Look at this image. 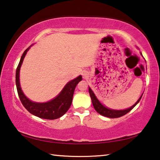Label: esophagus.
Listing matches in <instances>:
<instances>
[{"instance_id": "1", "label": "esophagus", "mask_w": 160, "mask_h": 160, "mask_svg": "<svg viewBox=\"0 0 160 160\" xmlns=\"http://www.w3.org/2000/svg\"><path fill=\"white\" fill-rule=\"evenodd\" d=\"M82 75H83V77L85 78H87L88 77V72H85V71H84L83 72H82Z\"/></svg>"}]
</instances>
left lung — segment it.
<instances>
[{"mask_svg": "<svg viewBox=\"0 0 160 160\" xmlns=\"http://www.w3.org/2000/svg\"><path fill=\"white\" fill-rule=\"evenodd\" d=\"M140 54L142 55L141 53H140ZM89 92H90V95L92 99V102L93 107L94 108V109L97 111V112L99 113V114H101L102 116H106V117H108V118H112L121 117V116H124L125 114H126L127 113H128L130 111L132 110L135 106H136L138 103L140 102V100L142 96V95L140 96L138 100V101L130 108H128V109H123V110H116V109H109V108H108L107 107H105L104 105H103L102 103L99 102V100L97 98V97L95 94H94V92L92 90V89L90 88V87H89Z\"/></svg>", "mask_w": 160, "mask_h": 160, "instance_id": "8db88e82", "label": "left lung"}]
</instances>
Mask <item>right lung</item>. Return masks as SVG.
<instances>
[{
  "instance_id": "1",
  "label": "right lung",
  "mask_w": 160,
  "mask_h": 160,
  "mask_svg": "<svg viewBox=\"0 0 160 160\" xmlns=\"http://www.w3.org/2000/svg\"><path fill=\"white\" fill-rule=\"evenodd\" d=\"M32 46V45L27 48L25 52L23 53L20 58V63L18 66L17 70H16L15 82L19 97H20L23 106L32 114L41 118L49 119V120L58 118L64 115L69 109L70 105L72 104L75 87L77 86L78 82L82 80V76L79 75L75 79L69 81L64 86L61 92L50 101L47 102H35L32 101L23 93L20 83V68L27 53Z\"/></svg>"
}]
</instances>
